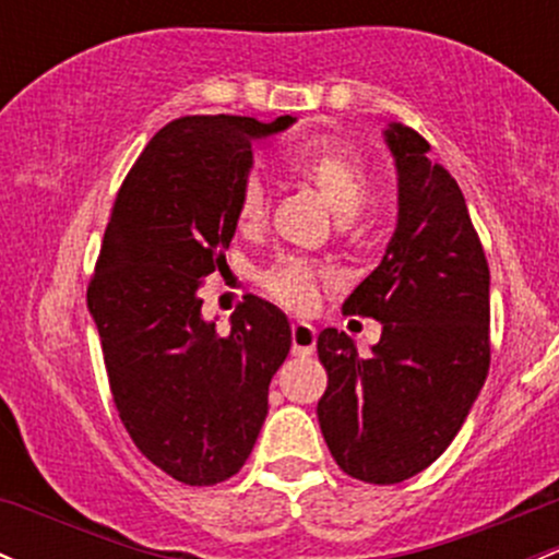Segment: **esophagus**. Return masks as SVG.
<instances>
[{
  "label": "esophagus",
  "mask_w": 559,
  "mask_h": 559,
  "mask_svg": "<svg viewBox=\"0 0 559 559\" xmlns=\"http://www.w3.org/2000/svg\"><path fill=\"white\" fill-rule=\"evenodd\" d=\"M318 342V331L308 321H294L292 323V349L294 355H312Z\"/></svg>",
  "instance_id": "obj_1"
}]
</instances>
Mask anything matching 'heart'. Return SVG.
Masks as SVG:
<instances>
[{"instance_id": "b5f03b06", "label": "heart", "mask_w": 559, "mask_h": 559, "mask_svg": "<svg viewBox=\"0 0 559 559\" xmlns=\"http://www.w3.org/2000/svg\"><path fill=\"white\" fill-rule=\"evenodd\" d=\"M286 167L294 177L316 188L340 219L355 217L369 199V171L364 158L342 143L302 145L292 153ZM262 214H265V188L260 186V180H249L238 199V223L241 228H251L260 223ZM318 278L321 273L310 262L286 257L267 270L265 286L284 305L305 310L316 299Z\"/></svg>"}]
</instances>
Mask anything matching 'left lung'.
<instances>
[{
    "mask_svg": "<svg viewBox=\"0 0 559 559\" xmlns=\"http://www.w3.org/2000/svg\"><path fill=\"white\" fill-rule=\"evenodd\" d=\"M395 158L397 223L382 262L345 312L371 316L382 336L360 355L345 331L323 329L329 388L318 421L347 475L392 486L419 475L456 438L488 377L490 273L451 171L401 121L382 130Z\"/></svg>",
    "mask_w": 559,
    "mask_h": 559,
    "instance_id": "1",
    "label": "left lung"
}]
</instances>
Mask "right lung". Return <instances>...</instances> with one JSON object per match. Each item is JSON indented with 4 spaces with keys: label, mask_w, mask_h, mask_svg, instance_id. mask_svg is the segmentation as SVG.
<instances>
[{
    "label": "right lung",
    "mask_w": 559,
    "mask_h": 559,
    "mask_svg": "<svg viewBox=\"0 0 559 559\" xmlns=\"http://www.w3.org/2000/svg\"><path fill=\"white\" fill-rule=\"evenodd\" d=\"M294 116H186L156 132L116 195L87 292L114 403L140 451L175 480L214 486L243 467L267 390L292 347L289 318L247 297L219 334L201 284L223 267L251 143Z\"/></svg>",
    "instance_id": "1"
}]
</instances>
